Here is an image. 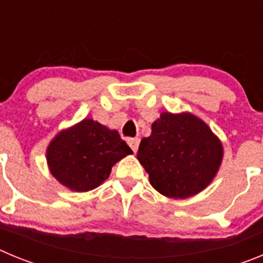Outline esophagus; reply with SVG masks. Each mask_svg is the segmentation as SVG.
Listing matches in <instances>:
<instances>
[{"mask_svg":"<svg viewBox=\"0 0 263 263\" xmlns=\"http://www.w3.org/2000/svg\"><path fill=\"white\" fill-rule=\"evenodd\" d=\"M127 143H129V146L132 147V150H133L134 153H137L139 146V138H130L129 141H127Z\"/></svg>","mask_w":263,"mask_h":263,"instance_id":"34e87169","label":"esophagus"}]
</instances>
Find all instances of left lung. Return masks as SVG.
<instances>
[{
  "label": "left lung",
  "mask_w": 263,
  "mask_h": 263,
  "mask_svg": "<svg viewBox=\"0 0 263 263\" xmlns=\"http://www.w3.org/2000/svg\"><path fill=\"white\" fill-rule=\"evenodd\" d=\"M222 157L220 138L188 111L160 113L137 154L150 184L171 199H187L205 190L217 175Z\"/></svg>",
  "instance_id": "8db88e82"
}]
</instances>
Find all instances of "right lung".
I'll return each instance as SVG.
<instances>
[{
	"mask_svg": "<svg viewBox=\"0 0 263 263\" xmlns=\"http://www.w3.org/2000/svg\"><path fill=\"white\" fill-rule=\"evenodd\" d=\"M129 154L133 152L117 130L84 118L51 139L46 159L60 184L73 192H87L103 184L111 167Z\"/></svg>",
	"mask_w": 263,
	"mask_h": 263,
	"instance_id": "right-lung-1",
	"label": "right lung"
}]
</instances>
